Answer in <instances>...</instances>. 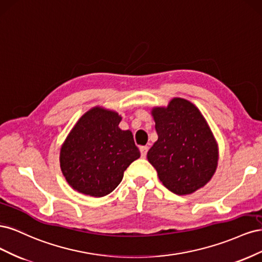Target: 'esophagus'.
I'll list each match as a JSON object with an SVG mask.
<instances>
[{
	"label": "esophagus",
	"mask_w": 262,
	"mask_h": 262,
	"mask_svg": "<svg viewBox=\"0 0 262 262\" xmlns=\"http://www.w3.org/2000/svg\"><path fill=\"white\" fill-rule=\"evenodd\" d=\"M147 150H148V146H141L140 147V152H141V156L142 157H145L146 156V153H147Z\"/></svg>",
	"instance_id": "esophagus-1"
}]
</instances>
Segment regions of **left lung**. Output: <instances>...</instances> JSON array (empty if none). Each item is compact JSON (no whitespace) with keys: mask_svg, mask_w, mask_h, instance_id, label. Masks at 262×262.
<instances>
[{"mask_svg":"<svg viewBox=\"0 0 262 262\" xmlns=\"http://www.w3.org/2000/svg\"><path fill=\"white\" fill-rule=\"evenodd\" d=\"M158 139L147 160L171 192L190 194L204 187L217 167L219 147L200 110L184 98L152 109Z\"/></svg>","mask_w":262,"mask_h":262,"instance_id":"obj_1","label":"left lung"}]
</instances>
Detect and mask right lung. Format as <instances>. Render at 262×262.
Returning a JSON list of instances; mask_svg holds the SVG:
<instances>
[{"label":"right lung","mask_w":262,"mask_h":262,"mask_svg":"<svg viewBox=\"0 0 262 262\" xmlns=\"http://www.w3.org/2000/svg\"><path fill=\"white\" fill-rule=\"evenodd\" d=\"M120 121L118 113L94 107L69 133L60 149V166L76 191L95 198L109 194L140 157L132 132L119 128Z\"/></svg>","instance_id":"add662e5"}]
</instances>
